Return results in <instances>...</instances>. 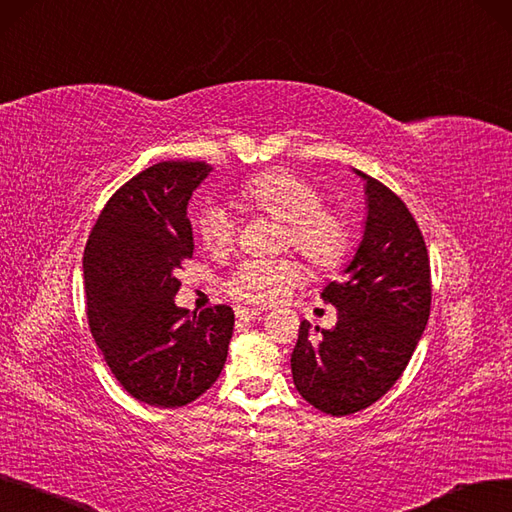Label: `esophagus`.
<instances>
[{
  "instance_id": "34e87169",
  "label": "esophagus",
  "mask_w": 512,
  "mask_h": 512,
  "mask_svg": "<svg viewBox=\"0 0 512 512\" xmlns=\"http://www.w3.org/2000/svg\"><path fill=\"white\" fill-rule=\"evenodd\" d=\"M235 315H237V319H241V321H250V319L260 317L262 311H260V309H245V306H237Z\"/></svg>"
}]
</instances>
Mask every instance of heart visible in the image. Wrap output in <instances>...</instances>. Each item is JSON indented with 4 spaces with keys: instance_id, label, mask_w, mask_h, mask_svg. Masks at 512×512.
I'll list each match as a JSON object with an SVG mask.
<instances>
[{
    "instance_id": "obj_1",
    "label": "heart",
    "mask_w": 512,
    "mask_h": 512,
    "mask_svg": "<svg viewBox=\"0 0 512 512\" xmlns=\"http://www.w3.org/2000/svg\"><path fill=\"white\" fill-rule=\"evenodd\" d=\"M245 208L281 220V248L298 252L315 271H334L351 252L353 229L346 214L323 203V191L296 172L269 170L248 178L239 189ZM195 227L210 250L229 248L235 220L218 203H206ZM302 271L294 258H248L224 279L231 298L248 304H271L294 290Z\"/></svg>"
}]
</instances>
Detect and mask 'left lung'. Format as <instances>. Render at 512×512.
<instances>
[{
    "label": "left lung",
    "instance_id": "8db88e82",
    "mask_svg": "<svg viewBox=\"0 0 512 512\" xmlns=\"http://www.w3.org/2000/svg\"><path fill=\"white\" fill-rule=\"evenodd\" d=\"M367 180L365 233L346 277L321 298L332 330L300 323L292 353L296 391L330 416H351L386 395L410 363L431 315V260L418 222L397 193Z\"/></svg>",
    "mask_w": 512,
    "mask_h": 512
}]
</instances>
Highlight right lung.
<instances>
[{
  "instance_id": "add662e5",
  "label": "right lung",
  "mask_w": 512,
  "mask_h": 512,
  "mask_svg": "<svg viewBox=\"0 0 512 512\" xmlns=\"http://www.w3.org/2000/svg\"><path fill=\"white\" fill-rule=\"evenodd\" d=\"M206 161H161L102 208L84 252L90 332L117 382L142 403L182 407L220 376L235 313L178 309L182 262L193 258L187 206Z\"/></svg>"
}]
</instances>
